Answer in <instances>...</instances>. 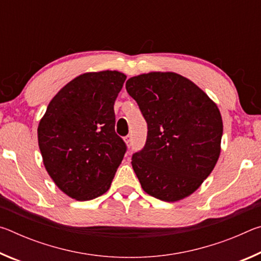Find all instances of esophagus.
I'll return each mask as SVG.
<instances>
[{"instance_id": "esophagus-1", "label": "esophagus", "mask_w": 261, "mask_h": 261, "mask_svg": "<svg viewBox=\"0 0 261 261\" xmlns=\"http://www.w3.org/2000/svg\"><path fill=\"white\" fill-rule=\"evenodd\" d=\"M124 141H125L126 146H127V147H130V146H131V141H132V139H131V136H126L125 138H124Z\"/></svg>"}]
</instances>
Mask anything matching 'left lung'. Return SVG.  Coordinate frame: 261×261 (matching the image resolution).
I'll return each instance as SVG.
<instances>
[{
	"mask_svg": "<svg viewBox=\"0 0 261 261\" xmlns=\"http://www.w3.org/2000/svg\"><path fill=\"white\" fill-rule=\"evenodd\" d=\"M127 93L147 122V140L132 168L149 196L168 202L189 197L219 160L223 123L218 106L200 87L175 72L131 77Z\"/></svg>",
	"mask_w": 261,
	"mask_h": 261,
	"instance_id": "8db88e82",
	"label": "left lung"
}]
</instances>
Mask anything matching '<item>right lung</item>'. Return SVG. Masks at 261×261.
Instances as JSON below:
<instances>
[{"mask_svg": "<svg viewBox=\"0 0 261 261\" xmlns=\"http://www.w3.org/2000/svg\"><path fill=\"white\" fill-rule=\"evenodd\" d=\"M125 79L115 70L83 73L61 88L39 122L43 165L70 198L92 200L110 188L126 151L114 113Z\"/></svg>", "mask_w": 261, "mask_h": 261, "instance_id": "1", "label": "right lung"}]
</instances>
